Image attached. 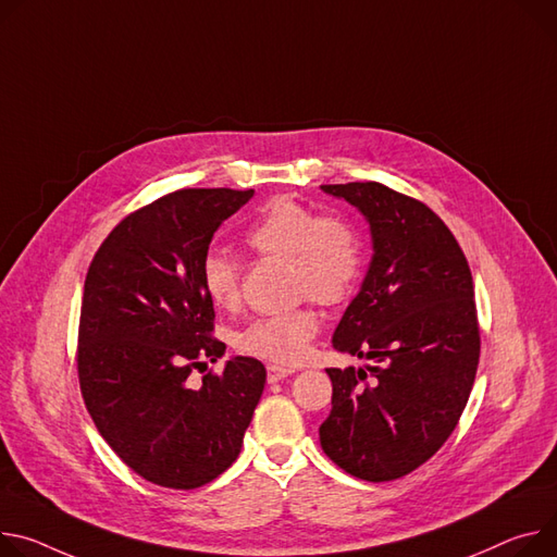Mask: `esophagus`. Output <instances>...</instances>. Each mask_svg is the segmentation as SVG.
Masks as SVG:
<instances>
[{
	"label": "esophagus",
	"instance_id": "obj_1",
	"mask_svg": "<svg viewBox=\"0 0 557 557\" xmlns=\"http://www.w3.org/2000/svg\"><path fill=\"white\" fill-rule=\"evenodd\" d=\"M293 373H295V369H288V367H280V364H269L267 367V377H269L271 384L280 382V380H284V377H288Z\"/></svg>",
	"mask_w": 557,
	"mask_h": 557
}]
</instances>
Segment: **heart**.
I'll return each mask as SVG.
<instances>
[{"mask_svg":"<svg viewBox=\"0 0 557 557\" xmlns=\"http://www.w3.org/2000/svg\"><path fill=\"white\" fill-rule=\"evenodd\" d=\"M246 242L260 256L288 260L293 295H309L326 307L344 301L362 273V244L352 224L320 215L288 197L271 201L248 228ZM199 282L218 309H233L239 301L242 269L226 252L213 250L201 260ZM315 333L318 315L295 309L250 322L237 335V348L269 362L293 364L307 356Z\"/></svg>","mask_w":557,"mask_h":557,"instance_id":"1","label":"heart"}]
</instances>
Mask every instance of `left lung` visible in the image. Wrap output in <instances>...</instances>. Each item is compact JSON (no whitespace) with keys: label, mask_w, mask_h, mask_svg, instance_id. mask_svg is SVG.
<instances>
[{"label":"left lung","mask_w":557,"mask_h":557,"mask_svg":"<svg viewBox=\"0 0 557 557\" xmlns=\"http://www.w3.org/2000/svg\"><path fill=\"white\" fill-rule=\"evenodd\" d=\"M371 231L373 256L333 348L364 369H326L333 397L320 426L346 473L386 482L424 465L458 424L478 371L473 277L462 248L422 201L377 182L320 186Z\"/></svg>","instance_id":"obj_1"}]
</instances>
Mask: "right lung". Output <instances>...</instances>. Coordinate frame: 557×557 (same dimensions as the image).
Wrapping results in <instances>:
<instances>
[{
  "mask_svg": "<svg viewBox=\"0 0 557 557\" xmlns=\"http://www.w3.org/2000/svg\"><path fill=\"white\" fill-rule=\"evenodd\" d=\"M252 193L182 188L156 199L111 231L84 282L77 369L86 409L124 465L166 488L224 473L264 391V364L244 356L199 386L188 382L226 350L211 337L201 260Z\"/></svg>",
  "mask_w": 557,
  "mask_h": 557,
  "instance_id": "add662e5",
  "label": "right lung"
}]
</instances>
